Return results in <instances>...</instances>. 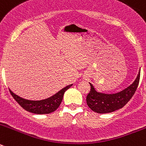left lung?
<instances>
[{"label": "left lung", "instance_id": "left-lung-1", "mask_svg": "<svg viewBox=\"0 0 146 146\" xmlns=\"http://www.w3.org/2000/svg\"><path fill=\"white\" fill-rule=\"evenodd\" d=\"M140 72L131 85L123 91L115 94H104L98 92L91 83V91L87 95L88 106L97 113H108L114 112L124 107L133 96L140 81Z\"/></svg>", "mask_w": 146, "mask_h": 146}]
</instances>
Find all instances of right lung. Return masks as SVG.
Returning a JSON list of instances; mask_svg holds the SVG:
<instances>
[{
  "mask_svg": "<svg viewBox=\"0 0 146 146\" xmlns=\"http://www.w3.org/2000/svg\"><path fill=\"white\" fill-rule=\"evenodd\" d=\"M72 86V84L66 86L65 88L61 89L60 91H58L57 94H55L51 97L42 99V100H38V101L23 99L17 96V94H14L10 89L9 91L17 102L27 111L35 113V114H49L58 108L64 97V93Z\"/></svg>",
  "mask_w": 146,
  "mask_h": 146,
  "instance_id": "obj_1",
  "label": "right lung"
}]
</instances>
